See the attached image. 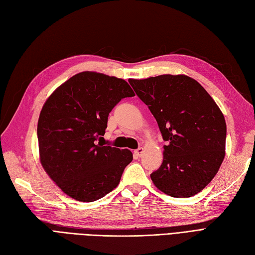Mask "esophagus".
<instances>
[{"label":"esophagus","mask_w":255,"mask_h":255,"mask_svg":"<svg viewBox=\"0 0 255 255\" xmlns=\"http://www.w3.org/2000/svg\"><path fill=\"white\" fill-rule=\"evenodd\" d=\"M142 152H143V148H138V149H136V150L134 151V154H135L136 156H140V155L142 154Z\"/></svg>","instance_id":"1"}]
</instances>
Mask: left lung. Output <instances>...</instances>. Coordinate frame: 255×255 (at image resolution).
Returning <instances> with one entry per match:
<instances>
[{
	"instance_id": "1",
	"label": "left lung",
	"mask_w": 255,
	"mask_h": 255,
	"mask_svg": "<svg viewBox=\"0 0 255 255\" xmlns=\"http://www.w3.org/2000/svg\"><path fill=\"white\" fill-rule=\"evenodd\" d=\"M155 118L163 139V162L150 175L155 187L173 197L201 192L225 155L224 116L208 92L185 75L129 79Z\"/></svg>"
}]
</instances>
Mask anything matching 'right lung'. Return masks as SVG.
<instances>
[{
  "label": "right lung",
  "mask_w": 255,
  "mask_h": 255,
  "mask_svg": "<svg viewBox=\"0 0 255 255\" xmlns=\"http://www.w3.org/2000/svg\"><path fill=\"white\" fill-rule=\"evenodd\" d=\"M134 95L126 80L82 72L46 101L37 125L40 163L65 194L93 202L119 184L133 154L102 140L109 113Z\"/></svg>",
  "instance_id": "obj_1"
}]
</instances>
